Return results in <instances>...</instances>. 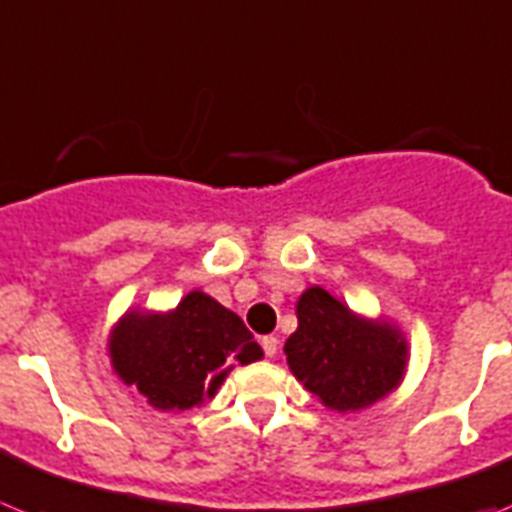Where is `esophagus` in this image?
<instances>
[{
  "mask_svg": "<svg viewBox=\"0 0 512 512\" xmlns=\"http://www.w3.org/2000/svg\"><path fill=\"white\" fill-rule=\"evenodd\" d=\"M262 350H265V355H268V358H273L275 353H278V337L275 335H265L262 337Z\"/></svg>",
  "mask_w": 512,
  "mask_h": 512,
  "instance_id": "1",
  "label": "esophagus"
}]
</instances>
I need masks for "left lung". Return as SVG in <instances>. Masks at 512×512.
<instances>
[{
  "label": "left lung",
  "instance_id": "left-lung-1",
  "mask_svg": "<svg viewBox=\"0 0 512 512\" xmlns=\"http://www.w3.org/2000/svg\"><path fill=\"white\" fill-rule=\"evenodd\" d=\"M299 327L286 340L293 376L330 410H363L397 389L407 366V342L394 327L355 317L314 286L296 304Z\"/></svg>",
  "mask_w": 512,
  "mask_h": 512
}]
</instances>
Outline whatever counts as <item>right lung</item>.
<instances>
[{"mask_svg": "<svg viewBox=\"0 0 512 512\" xmlns=\"http://www.w3.org/2000/svg\"><path fill=\"white\" fill-rule=\"evenodd\" d=\"M110 358L157 410H190L216 394L229 363L260 361L262 348L234 311L193 291L167 314H126L110 337Z\"/></svg>", "mask_w": 512, "mask_h": 512, "instance_id": "add662e5", "label": "right lung"}]
</instances>
